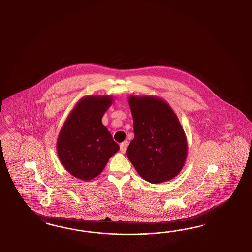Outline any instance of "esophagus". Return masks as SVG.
I'll use <instances>...</instances> for the list:
<instances>
[{
  "label": "esophagus",
  "mask_w": 252,
  "mask_h": 252,
  "mask_svg": "<svg viewBox=\"0 0 252 252\" xmlns=\"http://www.w3.org/2000/svg\"><path fill=\"white\" fill-rule=\"evenodd\" d=\"M127 141H125L120 144V152L122 153H125L126 152V149H127Z\"/></svg>",
  "instance_id": "1"
}]
</instances>
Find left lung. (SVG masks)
<instances>
[{"instance_id": "left-lung-1", "label": "left lung", "mask_w": 252, "mask_h": 252, "mask_svg": "<svg viewBox=\"0 0 252 252\" xmlns=\"http://www.w3.org/2000/svg\"><path fill=\"white\" fill-rule=\"evenodd\" d=\"M135 137L126 155L146 181L166 182L182 170L188 154L187 137L175 112L153 96H130Z\"/></svg>"}]
</instances>
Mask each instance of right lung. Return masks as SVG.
<instances>
[{"mask_svg":"<svg viewBox=\"0 0 252 252\" xmlns=\"http://www.w3.org/2000/svg\"><path fill=\"white\" fill-rule=\"evenodd\" d=\"M111 96H88L74 107L57 139V153L63 166L83 181L99 176L119 146L102 125L111 106Z\"/></svg>","mask_w":252,"mask_h":252,"instance_id":"1","label":"right lung"}]
</instances>
